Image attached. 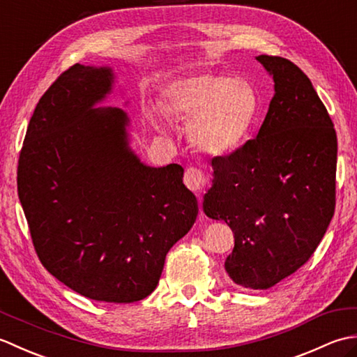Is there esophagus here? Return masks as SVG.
<instances>
[{
    "label": "esophagus",
    "instance_id": "34e87169",
    "mask_svg": "<svg viewBox=\"0 0 357 357\" xmlns=\"http://www.w3.org/2000/svg\"><path fill=\"white\" fill-rule=\"evenodd\" d=\"M184 183L192 192H202L207 185V181H206V176H204L202 170L196 169V167H188L185 170Z\"/></svg>",
    "mask_w": 357,
    "mask_h": 357
}]
</instances>
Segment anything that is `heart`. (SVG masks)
I'll return each instance as SVG.
<instances>
[{
  "label": "heart",
  "instance_id": "heart-1",
  "mask_svg": "<svg viewBox=\"0 0 357 357\" xmlns=\"http://www.w3.org/2000/svg\"><path fill=\"white\" fill-rule=\"evenodd\" d=\"M169 116L188 119V139L206 153H224L245 139L257 110L253 87L245 79L201 72L174 78L161 90Z\"/></svg>",
  "mask_w": 357,
  "mask_h": 357
}]
</instances>
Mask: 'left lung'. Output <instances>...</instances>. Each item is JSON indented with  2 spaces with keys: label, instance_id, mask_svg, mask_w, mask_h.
<instances>
[{
  "label": "left lung",
  "instance_id": "1",
  "mask_svg": "<svg viewBox=\"0 0 357 357\" xmlns=\"http://www.w3.org/2000/svg\"><path fill=\"white\" fill-rule=\"evenodd\" d=\"M275 96L257 136L211 159L204 213L225 221L234 248L225 270L234 284L267 290L301 268L319 245L336 206L337 138L307 75L290 59L256 58Z\"/></svg>",
  "mask_w": 357,
  "mask_h": 357
}]
</instances>
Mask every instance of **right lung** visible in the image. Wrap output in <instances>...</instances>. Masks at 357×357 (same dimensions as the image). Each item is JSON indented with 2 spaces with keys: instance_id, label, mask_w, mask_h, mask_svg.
<instances>
[{
  "instance_id": "add662e5",
  "label": "right lung",
  "mask_w": 357,
  "mask_h": 357,
  "mask_svg": "<svg viewBox=\"0 0 357 357\" xmlns=\"http://www.w3.org/2000/svg\"><path fill=\"white\" fill-rule=\"evenodd\" d=\"M109 67L75 64L38 101L18 159V196L44 268L93 301L130 304L155 290L198 201L178 164L149 167L128 147V116L93 109Z\"/></svg>"
}]
</instances>
